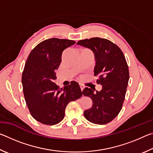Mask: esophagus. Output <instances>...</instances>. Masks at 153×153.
I'll use <instances>...</instances> for the list:
<instances>
[{"mask_svg": "<svg viewBox=\"0 0 153 153\" xmlns=\"http://www.w3.org/2000/svg\"><path fill=\"white\" fill-rule=\"evenodd\" d=\"M79 86H80V88H81V90L82 91V90H84V86H83V85H82V84H79Z\"/></svg>", "mask_w": 153, "mask_h": 153, "instance_id": "obj_1", "label": "esophagus"}]
</instances>
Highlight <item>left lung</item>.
<instances>
[{"instance_id": "obj_1", "label": "left lung", "mask_w": 153, "mask_h": 153, "mask_svg": "<svg viewBox=\"0 0 153 153\" xmlns=\"http://www.w3.org/2000/svg\"><path fill=\"white\" fill-rule=\"evenodd\" d=\"M77 45L90 48L94 54V76L100 91L85 88L82 94L89 97L93 105L84 111L87 120L95 124H107L114 120L122 108L129 78L125 56L119 46L111 41L100 38L79 40Z\"/></svg>"}]
</instances>
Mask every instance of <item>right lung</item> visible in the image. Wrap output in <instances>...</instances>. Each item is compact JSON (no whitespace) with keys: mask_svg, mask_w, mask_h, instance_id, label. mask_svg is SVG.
Returning <instances> with one entry per match:
<instances>
[{"mask_svg":"<svg viewBox=\"0 0 153 153\" xmlns=\"http://www.w3.org/2000/svg\"><path fill=\"white\" fill-rule=\"evenodd\" d=\"M75 43L55 38L44 40L31 51L25 64L22 81L25 102L32 117L45 125L61 121L68 103L82 96L76 82L61 89L53 82L62 53Z\"/></svg>","mask_w":153,"mask_h":153,"instance_id":"right-lung-1","label":"right lung"}]
</instances>
